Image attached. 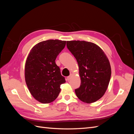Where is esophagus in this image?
I'll return each instance as SVG.
<instances>
[{"mask_svg":"<svg viewBox=\"0 0 134 134\" xmlns=\"http://www.w3.org/2000/svg\"><path fill=\"white\" fill-rule=\"evenodd\" d=\"M71 75L72 74H71L70 76H68V77H67V80L69 81V80H70V78H71Z\"/></svg>","mask_w":134,"mask_h":134,"instance_id":"obj_1","label":"esophagus"}]
</instances>
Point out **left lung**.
Returning <instances> with one entry per match:
<instances>
[{
	"label": "left lung",
	"mask_w": 134,
	"mask_h": 134,
	"mask_svg": "<svg viewBox=\"0 0 134 134\" xmlns=\"http://www.w3.org/2000/svg\"><path fill=\"white\" fill-rule=\"evenodd\" d=\"M67 47L79 66L81 83L75 90L78 98L87 103L99 99L108 88L111 75L108 59L96 44L85 41H70Z\"/></svg>",
	"instance_id": "obj_1"
}]
</instances>
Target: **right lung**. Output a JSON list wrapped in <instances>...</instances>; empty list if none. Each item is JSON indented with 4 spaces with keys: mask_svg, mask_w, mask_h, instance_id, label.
<instances>
[{
    "mask_svg": "<svg viewBox=\"0 0 134 134\" xmlns=\"http://www.w3.org/2000/svg\"><path fill=\"white\" fill-rule=\"evenodd\" d=\"M66 41L48 40L36 44L28 54L25 65V80L35 99L42 103L53 102L65 83L60 69L55 63Z\"/></svg>",
    "mask_w": 134,
    "mask_h": 134,
    "instance_id": "add662e5",
    "label": "right lung"
}]
</instances>
